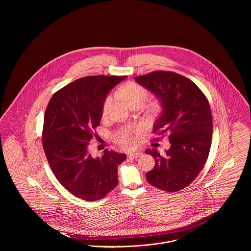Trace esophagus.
<instances>
[{"label":"esophagus","instance_id":"1","mask_svg":"<svg viewBox=\"0 0 251 251\" xmlns=\"http://www.w3.org/2000/svg\"><path fill=\"white\" fill-rule=\"evenodd\" d=\"M140 156H141L140 152H132V153L129 154V157H130V158H133V159L138 158V157H140Z\"/></svg>","mask_w":251,"mask_h":251}]
</instances>
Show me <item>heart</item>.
I'll use <instances>...</instances> for the list:
<instances>
[{
	"label": "heart",
	"mask_w": 251,
	"mask_h": 251,
	"mask_svg": "<svg viewBox=\"0 0 251 251\" xmlns=\"http://www.w3.org/2000/svg\"><path fill=\"white\" fill-rule=\"evenodd\" d=\"M118 94L120 97H122L131 106H133L135 104H140L142 105L145 100L148 99L149 92L148 90L140 84L136 83L129 82L126 84H123L120 86ZM113 102V98L112 96L108 95L101 106V115L105 117L109 113L110 107ZM158 104L155 102H152L149 104L148 106V111L150 113H156L158 111ZM139 129H129V128H124L121 129L115 136V141L116 143L120 146L123 149H131L135 146L136 140H137V135L140 133Z\"/></svg>",
	"instance_id": "obj_1"
}]
</instances>
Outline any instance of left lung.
Wrapping results in <instances>:
<instances>
[{
	"instance_id": "left-lung-1",
	"label": "left lung",
	"mask_w": 251,
	"mask_h": 251,
	"mask_svg": "<svg viewBox=\"0 0 251 251\" xmlns=\"http://www.w3.org/2000/svg\"><path fill=\"white\" fill-rule=\"evenodd\" d=\"M135 81L160 100L163 113L153 132L167 134L171 145L165 155L156 150L145 151L155 160L146 179L161 190L179 191L198 177L209 156L213 134L209 101L197 84L176 72H150Z\"/></svg>"
}]
</instances>
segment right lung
<instances>
[{
    "mask_svg": "<svg viewBox=\"0 0 251 251\" xmlns=\"http://www.w3.org/2000/svg\"><path fill=\"white\" fill-rule=\"evenodd\" d=\"M126 76L80 78L55 92L44 116L42 145L49 165L62 186L86 201L104 198L119 183L118 167L126 154L89 153V142L101 119L109 91Z\"/></svg>",
    "mask_w": 251,
    "mask_h": 251,
    "instance_id": "right-lung-1",
    "label": "right lung"
}]
</instances>
